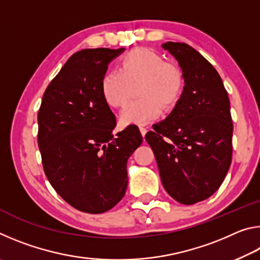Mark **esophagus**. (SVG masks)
<instances>
[{"instance_id":"34e87169","label":"esophagus","mask_w":260,"mask_h":260,"mask_svg":"<svg viewBox=\"0 0 260 260\" xmlns=\"http://www.w3.org/2000/svg\"><path fill=\"white\" fill-rule=\"evenodd\" d=\"M139 129H140V132H141V134H142V136L144 138V136H146V134H147V128L144 126H139Z\"/></svg>"}]
</instances>
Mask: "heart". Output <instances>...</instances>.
Listing matches in <instances>:
<instances>
[{"label": "heart", "mask_w": 260, "mask_h": 260, "mask_svg": "<svg viewBox=\"0 0 260 260\" xmlns=\"http://www.w3.org/2000/svg\"><path fill=\"white\" fill-rule=\"evenodd\" d=\"M119 71H110L101 81L102 95L110 107L122 108L128 103L132 85L139 82L140 98L121 113L126 125H143L178 104L183 90L182 72L177 65L165 61L156 51L135 48L118 61Z\"/></svg>", "instance_id": "1"}]
</instances>
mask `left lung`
<instances>
[{"mask_svg": "<svg viewBox=\"0 0 260 260\" xmlns=\"http://www.w3.org/2000/svg\"><path fill=\"white\" fill-rule=\"evenodd\" d=\"M161 47L177 59L184 86L178 104L146 140L167 193L191 205L212 196L230 170L231 103L217 70L199 51L180 42Z\"/></svg>", "mask_w": 260, "mask_h": 260, "instance_id": "obj_1", "label": "left lung"}]
</instances>
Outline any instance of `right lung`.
Instances as JSON below:
<instances>
[{
  "instance_id": "1",
  "label": "right lung",
  "mask_w": 260,
  "mask_h": 260,
  "mask_svg": "<svg viewBox=\"0 0 260 260\" xmlns=\"http://www.w3.org/2000/svg\"><path fill=\"white\" fill-rule=\"evenodd\" d=\"M120 49H83L68 59L43 94L38 143L48 180L70 205L103 213L124 197L127 160L141 143L139 128L113 136L116 117L101 90Z\"/></svg>"
}]
</instances>
